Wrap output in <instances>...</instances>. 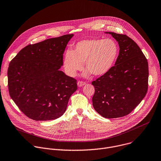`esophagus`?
Here are the masks:
<instances>
[{
    "label": "esophagus",
    "mask_w": 161,
    "mask_h": 161,
    "mask_svg": "<svg viewBox=\"0 0 161 161\" xmlns=\"http://www.w3.org/2000/svg\"><path fill=\"white\" fill-rule=\"evenodd\" d=\"M77 84H78V86H82L85 85L86 84V83L85 81H78Z\"/></svg>",
    "instance_id": "34e87169"
}]
</instances>
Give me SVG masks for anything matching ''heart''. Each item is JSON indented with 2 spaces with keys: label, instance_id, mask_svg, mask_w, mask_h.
<instances>
[{
  "label": "heart",
  "instance_id": "obj_1",
  "mask_svg": "<svg viewBox=\"0 0 161 161\" xmlns=\"http://www.w3.org/2000/svg\"><path fill=\"white\" fill-rule=\"evenodd\" d=\"M118 53V46L113 40H83L76 43L72 50L65 52L63 66L66 74L72 77L82 69L83 63L92 74L102 76L112 68Z\"/></svg>",
  "mask_w": 161,
  "mask_h": 161
}]
</instances>
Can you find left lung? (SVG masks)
Instances as JSON below:
<instances>
[{
	"instance_id": "left-lung-1",
	"label": "left lung",
	"mask_w": 161,
	"mask_h": 161,
	"mask_svg": "<svg viewBox=\"0 0 161 161\" xmlns=\"http://www.w3.org/2000/svg\"><path fill=\"white\" fill-rule=\"evenodd\" d=\"M109 33L118 42L119 53L109 71L92 82L95 88L92 102L102 117L117 118L129 114L146 95L148 66L140 48L131 38Z\"/></svg>"
}]
</instances>
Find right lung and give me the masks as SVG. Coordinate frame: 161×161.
I'll list each match as a JSON object with an SVG mask.
<instances>
[{"mask_svg": "<svg viewBox=\"0 0 161 161\" xmlns=\"http://www.w3.org/2000/svg\"><path fill=\"white\" fill-rule=\"evenodd\" d=\"M73 34L30 44L11 61L10 97L19 110L35 121L56 119L66 111L77 81L59 70L63 53Z\"/></svg>", "mask_w": 161, "mask_h": 161, "instance_id": "right-lung-1", "label": "right lung"}]
</instances>
